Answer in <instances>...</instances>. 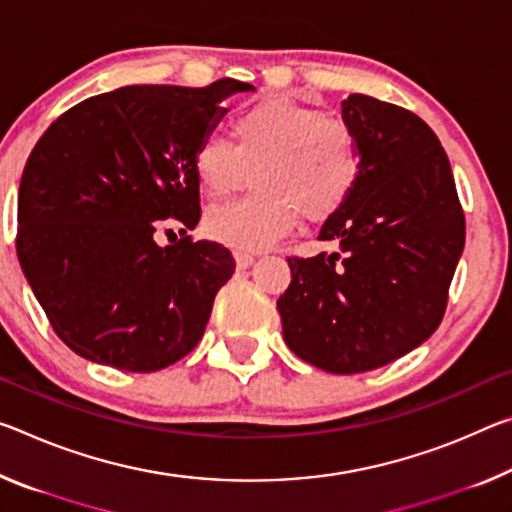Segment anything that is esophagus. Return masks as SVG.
I'll return each instance as SVG.
<instances>
[{
	"mask_svg": "<svg viewBox=\"0 0 512 512\" xmlns=\"http://www.w3.org/2000/svg\"><path fill=\"white\" fill-rule=\"evenodd\" d=\"M234 262H237L239 269H248V266H253L255 257L250 253H241V250H237V253H234Z\"/></svg>",
	"mask_w": 512,
	"mask_h": 512,
	"instance_id": "34e87169",
	"label": "esophagus"
}]
</instances>
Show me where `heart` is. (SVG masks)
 I'll return each instance as SVG.
<instances>
[{
	"instance_id": "b5f03b06",
	"label": "heart",
	"mask_w": 512,
	"mask_h": 512,
	"mask_svg": "<svg viewBox=\"0 0 512 512\" xmlns=\"http://www.w3.org/2000/svg\"><path fill=\"white\" fill-rule=\"evenodd\" d=\"M234 143L209 132L193 150V173L209 198H223L246 182L253 193L212 207L209 239L227 248L262 250L307 221H326L353 196L360 180V148L344 120L287 95H266L232 118Z\"/></svg>"
}]
</instances>
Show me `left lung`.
Wrapping results in <instances>:
<instances>
[{
  "label": "left lung",
  "instance_id": "1",
  "mask_svg": "<svg viewBox=\"0 0 512 512\" xmlns=\"http://www.w3.org/2000/svg\"><path fill=\"white\" fill-rule=\"evenodd\" d=\"M342 118L358 139L360 180L319 232L339 253L287 257L291 285L278 312L300 360L362 373L410 353L440 326L465 214L449 157L419 116L353 93Z\"/></svg>",
  "mask_w": 512,
  "mask_h": 512
}]
</instances>
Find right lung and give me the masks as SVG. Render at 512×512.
<instances>
[{"label": "right lung", "instance_id": "1", "mask_svg": "<svg viewBox=\"0 0 512 512\" xmlns=\"http://www.w3.org/2000/svg\"><path fill=\"white\" fill-rule=\"evenodd\" d=\"M239 91L255 88L123 86L75 104L31 150L15 248L54 332L81 358L159 371L205 335L232 253L191 237L159 246L154 234L198 225L193 150Z\"/></svg>", "mask_w": 512, "mask_h": 512}]
</instances>
